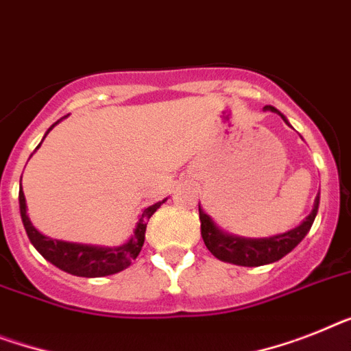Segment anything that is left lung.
Segmentation results:
<instances>
[{"mask_svg": "<svg viewBox=\"0 0 351 351\" xmlns=\"http://www.w3.org/2000/svg\"><path fill=\"white\" fill-rule=\"evenodd\" d=\"M263 109L278 112L285 120L282 112L274 109L273 106H265ZM317 208H319V193L315 197L314 210L311 211V215L306 217L298 228L283 234L269 237V239H240V237H233V234H224L222 231L217 230L210 217L199 208L202 240H204L208 251L222 262L237 263V265H244V267H258V265H265V263L278 262L305 239V234L311 231L312 224H314Z\"/></svg>", "mask_w": 351, "mask_h": 351, "instance_id": "left-lung-1", "label": "left lung"}]
</instances>
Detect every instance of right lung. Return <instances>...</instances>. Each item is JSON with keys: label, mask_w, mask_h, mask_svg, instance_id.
Returning <instances> with one entry per match:
<instances>
[{"label": "right lung", "mask_w": 351, "mask_h": 351, "mask_svg": "<svg viewBox=\"0 0 351 351\" xmlns=\"http://www.w3.org/2000/svg\"><path fill=\"white\" fill-rule=\"evenodd\" d=\"M59 121H55L53 125L48 129L50 132ZM46 132V134H48ZM46 138V136H45ZM43 143V141H40ZM40 147V145H39ZM37 147V149H39ZM161 202H156L141 213L138 226H136L134 234L129 242H125L120 247H93V245H82V244H71V242H62V240L48 239L45 234H40L39 231L32 226L30 219L26 215V201L23 188L19 190V210H21L23 226H25L26 234L34 244V247L45 256L48 262H51L55 267L62 269L64 273L73 274V276L82 278H100L109 276V274L120 273L125 267H129L130 262L136 260V256L140 254L141 247L145 242V231H147V222L154 211L158 210Z\"/></svg>", "instance_id": "add662e5"}]
</instances>
